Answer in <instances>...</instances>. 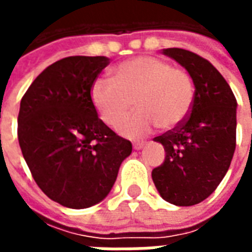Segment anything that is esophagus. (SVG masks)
I'll return each mask as SVG.
<instances>
[{
    "label": "esophagus",
    "mask_w": 252,
    "mask_h": 252,
    "mask_svg": "<svg viewBox=\"0 0 252 252\" xmlns=\"http://www.w3.org/2000/svg\"><path fill=\"white\" fill-rule=\"evenodd\" d=\"M143 146H146V142L133 143V148H135V150H140V148H143Z\"/></svg>",
    "instance_id": "34e87169"
}]
</instances>
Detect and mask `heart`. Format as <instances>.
Returning a JSON list of instances; mask_svg holds the SVG:
<instances>
[{"label": "heart", "instance_id": "1", "mask_svg": "<svg viewBox=\"0 0 252 252\" xmlns=\"http://www.w3.org/2000/svg\"><path fill=\"white\" fill-rule=\"evenodd\" d=\"M132 98L137 112L119 131L129 139H140L158 126L171 129L188 119L194 104V82L186 70L163 59L136 57L113 68V81L95 79L90 88L94 109L110 128L126 119Z\"/></svg>", "mask_w": 252, "mask_h": 252}]
</instances>
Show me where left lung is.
<instances>
[{
	"mask_svg": "<svg viewBox=\"0 0 252 252\" xmlns=\"http://www.w3.org/2000/svg\"><path fill=\"white\" fill-rule=\"evenodd\" d=\"M193 78L195 98L182 124L154 140L164 162L153 170L157 189L170 204H200L227 174L236 147V98L228 82L204 58L182 48L163 50Z\"/></svg>",
	"mask_w": 252,
	"mask_h": 252,
	"instance_id": "1",
	"label": "left lung"
}]
</instances>
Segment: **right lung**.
Instances as JSON below:
<instances>
[{
    "label": "right lung",
    "instance_id": "1",
    "mask_svg": "<svg viewBox=\"0 0 252 252\" xmlns=\"http://www.w3.org/2000/svg\"><path fill=\"white\" fill-rule=\"evenodd\" d=\"M108 64L105 57L63 58L36 78L20 104L17 135L31 174L47 197L72 209L104 200L132 153L90 99Z\"/></svg>",
    "mask_w": 252,
    "mask_h": 252
}]
</instances>
